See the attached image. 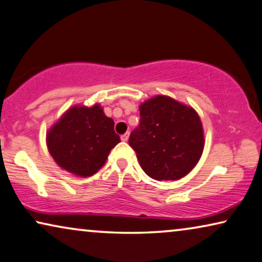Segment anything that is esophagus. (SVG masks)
<instances>
[{"label": "esophagus", "mask_w": 262, "mask_h": 262, "mask_svg": "<svg viewBox=\"0 0 262 262\" xmlns=\"http://www.w3.org/2000/svg\"><path fill=\"white\" fill-rule=\"evenodd\" d=\"M128 139H129V133H126V134H123L122 136H121V140H122L123 142L128 141Z\"/></svg>", "instance_id": "34e87169"}]
</instances>
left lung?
I'll return each mask as SVG.
<instances>
[{
    "instance_id": "8db88e82",
    "label": "left lung",
    "mask_w": 262,
    "mask_h": 262,
    "mask_svg": "<svg viewBox=\"0 0 262 262\" xmlns=\"http://www.w3.org/2000/svg\"><path fill=\"white\" fill-rule=\"evenodd\" d=\"M140 126L129 136L140 166L158 181L182 179L198 165L205 133L194 108L167 95L140 104Z\"/></svg>"
}]
</instances>
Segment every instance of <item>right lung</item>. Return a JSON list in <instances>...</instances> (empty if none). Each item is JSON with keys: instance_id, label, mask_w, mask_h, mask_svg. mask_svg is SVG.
Wrapping results in <instances>:
<instances>
[{"instance_id": "obj_1", "label": "right lung", "mask_w": 262, "mask_h": 262, "mask_svg": "<svg viewBox=\"0 0 262 262\" xmlns=\"http://www.w3.org/2000/svg\"><path fill=\"white\" fill-rule=\"evenodd\" d=\"M120 141L114 120L106 116L100 103L70 107L46 136L48 151L57 166L80 178L95 174Z\"/></svg>"}]
</instances>
